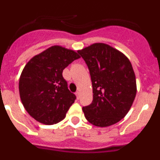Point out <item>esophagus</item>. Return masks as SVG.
I'll use <instances>...</instances> for the list:
<instances>
[{
    "instance_id": "esophagus-1",
    "label": "esophagus",
    "mask_w": 160,
    "mask_h": 160,
    "mask_svg": "<svg viewBox=\"0 0 160 160\" xmlns=\"http://www.w3.org/2000/svg\"><path fill=\"white\" fill-rule=\"evenodd\" d=\"M75 94H76V97H77V98L78 99L79 97H80V91H77V92L75 93Z\"/></svg>"
}]
</instances>
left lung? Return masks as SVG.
Masks as SVG:
<instances>
[{"mask_svg":"<svg viewBox=\"0 0 160 160\" xmlns=\"http://www.w3.org/2000/svg\"><path fill=\"white\" fill-rule=\"evenodd\" d=\"M78 53L89 68L93 87V102L82 107L89 122L109 127L123 118L137 92L136 79L128 57L105 43H94Z\"/></svg>","mask_w":160,"mask_h":160,"instance_id":"8db88e82","label":"left lung"}]
</instances>
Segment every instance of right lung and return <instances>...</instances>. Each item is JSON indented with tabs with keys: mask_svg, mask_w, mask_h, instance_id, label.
<instances>
[{
	"mask_svg": "<svg viewBox=\"0 0 160 160\" xmlns=\"http://www.w3.org/2000/svg\"><path fill=\"white\" fill-rule=\"evenodd\" d=\"M79 58L74 50L53 46L26 63L19 79L20 98L38 122L53 125L64 119L76 96L68 89L62 71Z\"/></svg>",
	"mask_w": 160,
	"mask_h": 160,
	"instance_id": "1",
	"label": "right lung"
}]
</instances>
